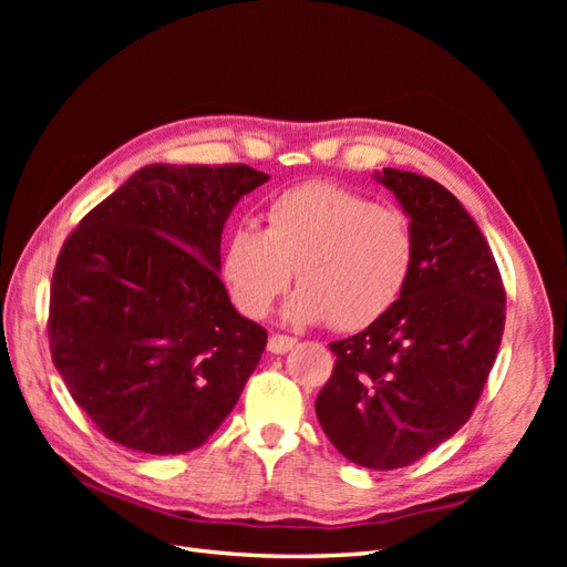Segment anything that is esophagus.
Segmentation results:
<instances>
[{
    "label": "esophagus",
    "mask_w": 567,
    "mask_h": 567,
    "mask_svg": "<svg viewBox=\"0 0 567 567\" xmlns=\"http://www.w3.org/2000/svg\"><path fill=\"white\" fill-rule=\"evenodd\" d=\"M296 342H298L296 338L284 336V333H274V336L269 338V342H267V350L274 352V354H286L288 350L296 348Z\"/></svg>",
    "instance_id": "1"
}]
</instances>
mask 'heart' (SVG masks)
<instances>
[{
    "label": "heart",
    "instance_id": "1",
    "mask_svg": "<svg viewBox=\"0 0 567 567\" xmlns=\"http://www.w3.org/2000/svg\"><path fill=\"white\" fill-rule=\"evenodd\" d=\"M265 229L234 227L221 246V277L238 310L271 312L293 281L286 307L293 323L329 321L359 331L392 310L414 267V234L394 208L331 182H310L271 198Z\"/></svg>",
    "mask_w": 567,
    "mask_h": 567
}]
</instances>
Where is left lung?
<instances>
[{"label":"left lung","mask_w":567,"mask_h":567,"mask_svg":"<svg viewBox=\"0 0 567 567\" xmlns=\"http://www.w3.org/2000/svg\"><path fill=\"white\" fill-rule=\"evenodd\" d=\"M375 179L411 217L414 267L388 315L331 342L336 367L315 409L342 456L392 471L471 419L502 346L506 290L483 231L452 192L394 167Z\"/></svg>","instance_id":"obj_1"}]
</instances>
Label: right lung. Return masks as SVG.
<instances>
[{
	"instance_id": "obj_1",
	"label": "right lung",
	"mask_w": 567,
	"mask_h": 567,
	"mask_svg": "<svg viewBox=\"0 0 567 567\" xmlns=\"http://www.w3.org/2000/svg\"><path fill=\"white\" fill-rule=\"evenodd\" d=\"M267 179L248 165H146L65 238L51 359L109 440L184 454L231 414L267 331L234 310L219 244L234 205Z\"/></svg>"
}]
</instances>
